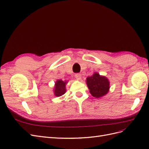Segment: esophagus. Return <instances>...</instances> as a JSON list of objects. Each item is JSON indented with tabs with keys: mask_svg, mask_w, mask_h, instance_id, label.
I'll return each instance as SVG.
<instances>
[{
	"mask_svg": "<svg viewBox=\"0 0 149 149\" xmlns=\"http://www.w3.org/2000/svg\"><path fill=\"white\" fill-rule=\"evenodd\" d=\"M74 76H75V78L77 79H80L81 78V74H79V73H76Z\"/></svg>",
	"mask_w": 149,
	"mask_h": 149,
	"instance_id": "obj_1",
	"label": "esophagus"
}]
</instances>
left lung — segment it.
Instances as JSON below:
<instances>
[{
    "label": "left lung",
    "mask_w": 149,
    "mask_h": 149,
    "mask_svg": "<svg viewBox=\"0 0 149 149\" xmlns=\"http://www.w3.org/2000/svg\"><path fill=\"white\" fill-rule=\"evenodd\" d=\"M86 83L90 93L96 98H100L106 95L109 91V81L104 76H100L98 73H96L88 77Z\"/></svg>",
    "instance_id": "obj_1"
}]
</instances>
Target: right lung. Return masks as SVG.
<instances>
[{
	"instance_id": "add662e5",
	"label": "right lung",
	"mask_w": 149,
	"mask_h": 149,
	"mask_svg": "<svg viewBox=\"0 0 149 149\" xmlns=\"http://www.w3.org/2000/svg\"><path fill=\"white\" fill-rule=\"evenodd\" d=\"M66 81H63L61 79H58L55 83V95L56 96H61L63 94H64L66 92L65 86L66 84Z\"/></svg>"
}]
</instances>
